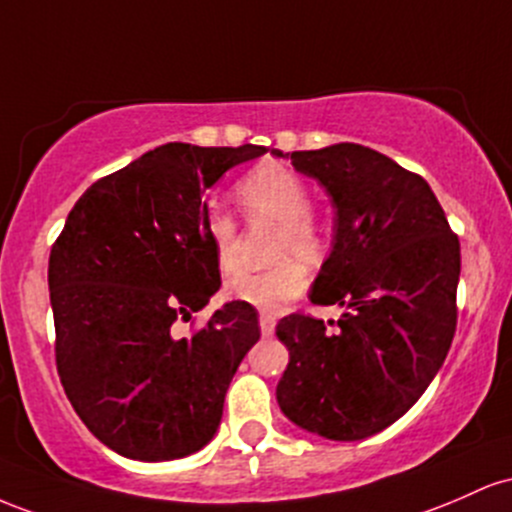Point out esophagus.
I'll use <instances>...</instances> for the list:
<instances>
[{"label": "esophagus", "mask_w": 512, "mask_h": 512, "mask_svg": "<svg viewBox=\"0 0 512 512\" xmlns=\"http://www.w3.org/2000/svg\"><path fill=\"white\" fill-rule=\"evenodd\" d=\"M258 326H261L263 336H273L275 317H273V314H261V317H258Z\"/></svg>", "instance_id": "esophagus-1"}]
</instances>
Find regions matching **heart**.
<instances>
[{"label": "heart", "instance_id": "obj_1", "mask_svg": "<svg viewBox=\"0 0 512 512\" xmlns=\"http://www.w3.org/2000/svg\"><path fill=\"white\" fill-rule=\"evenodd\" d=\"M237 198L246 215L258 225L278 227L273 261L278 266L261 273H237L225 283V295L234 302L278 312L300 297L307 287V273L295 262L319 263L329 249L326 229L309 212L312 195L307 183L283 164H261L237 183ZM215 263L222 273H232L239 263L237 222L227 212L212 210L205 220Z\"/></svg>", "mask_w": 512, "mask_h": 512}]
</instances>
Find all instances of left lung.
<instances>
[{
  "instance_id": "8db88e82",
  "label": "left lung",
  "mask_w": 512,
  "mask_h": 512,
  "mask_svg": "<svg viewBox=\"0 0 512 512\" xmlns=\"http://www.w3.org/2000/svg\"><path fill=\"white\" fill-rule=\"evenodd\" d=\"M287 157L336 208L331 254L309 300L346 312L333 331V321L307 314L280 319L290 363L275 396L307 433L365 440L399 421L445 363L459 239L428 183L375 149L338 142Z\"/></svg>"
}]
</instances>
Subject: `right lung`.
Here are the masks:
<instances>
[{
    "label": "right lung",
    "instance_id": "1",
    "mask_svg": "<svg viewBox=\"0 0 512 512\" xmlns=\"http://www.w3.org/2000/svg\"><path fill=\"white\" fill-rule=\"evenodd\" d=\"M266 147L169 142L86 188L50 251L55 360L84 426L118 455L166 462L217 433L225 394L261 338L251 304L227 302L191 338L220 290L203 195Z\"/></svg>",
    "mask_w": 512,
    "mask_h": 512
}]
</instances>
